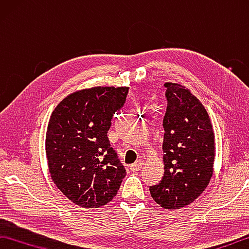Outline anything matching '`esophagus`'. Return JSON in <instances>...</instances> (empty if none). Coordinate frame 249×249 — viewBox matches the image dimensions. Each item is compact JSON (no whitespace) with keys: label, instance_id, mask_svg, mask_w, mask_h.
I'll use <instances>...</instances> for the list:
<instances>
[{"label":"esophagus","instance_id":"34e87169","mask_svg":"<svg viewBox=\"0 0 249 249\" xmlns=\"http://www.w3.org/2000/svg\"><path fill=\"white\" fill-rule=\"evenodd\" d=\"M143 160H137L136 163L134 164H132L131 166H130V169H131L132 172H138V171H140V169L142 168V166H143Z\"/></svg>","mask_w":249,"mask_h":249}]
</instances>
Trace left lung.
I'll return each mask as SVG.
<instances>
[{
  "label": "left lung",
  "mask_w": 249,
  "mask_h": 249,
  "mask_svg": "<svg viewBox=\"0 0 249 249\" xmlns=\"http://www.w3.org/2000/svg\"><path fill=\"white\" fill-rule=\"evenodd\" d=\"M164 86V176L150 193L162 208L178 210L193 203L210 182L215 138L206 108L190 89L171 82Z\"/></svg>",
  "instance_id": "obj_1"
}]
</instances>
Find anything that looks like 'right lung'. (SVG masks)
Instances as JSON below:
<instances>
[{"label": "right lung", "mask_w": 249, "mask_h": 249, "mask_svg": "<svg viewBox=\"0 0 249 249\" xmlns=\"http://www.w3.org/2000/svg\"><path fill=\"white\" fill-rule=\"evenodd\" d=\"M128 89V86H96L76 90L61 100L50 116L46 155L51 179L82 208L110 202L127 175L107 132Z\"/></svg>", "instance_id": "right-lung-1"}]
</instances>
